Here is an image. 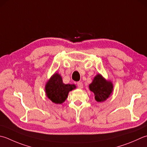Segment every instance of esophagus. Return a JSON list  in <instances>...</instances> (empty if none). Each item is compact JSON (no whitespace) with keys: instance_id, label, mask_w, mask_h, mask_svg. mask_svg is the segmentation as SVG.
Instances as JSON below:
<instances>
[{"instance_id":"1","label":"esophagus","mask_w":147,"mask_h":147,"mask_svg":"<svg viewBox=\"0 0 147 147\" xmlns=\"http://www.w3.org/2000/svg\"><path fill=\"white\" fill-rule=\"evenodd\" d=\"M77 86L79 88H83V85L82 82H78L77 83Z\"/></svg>"}]
</instances>
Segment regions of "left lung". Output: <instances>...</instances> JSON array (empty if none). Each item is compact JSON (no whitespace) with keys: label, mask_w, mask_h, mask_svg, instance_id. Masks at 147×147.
Listing matches in <instances>:
<instances>
[{"label":"left lung","mask_w":147,"mask_h":147,"mask_svg":"<svg viewBox=\"0 0 147 147\" xmlns=\"http://www.w3.org/2000/svg\"><path fill=\"white\" fill-rule=\"evenodd\" d=\"M89 89L94 92L96 101L102 102L111 96L113 85L110 80H106L101 74H97L89 85Z\"/></svg>","instance_id":"8db88e82"}]
</instances>
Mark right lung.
<instances>
[{
    "instance_id": "right-lung-1",
    "label": "right lung",
    "mask_w": 147,
    "mask_h": 147,
    "mask_svg": "<svg viewBox=\"0 0 147 147\" xmlns=\"http://www.w3.org/2000/svg\"><path fill=\"white\" fill-rule=\"evenodd\" d=\"M76 88L74 84H65L59 73H54L45 85V93L48 98L55 104H62L67 98L68 94Z\"/></svg>"
}]
</instances>
